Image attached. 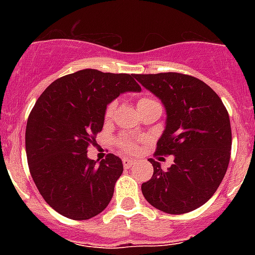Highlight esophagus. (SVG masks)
<instances>
[{"mask_svg": "<svg viewBox=\"0 0 255 255\" xmlns=\"http://www.w3.org/2000/svg\"><path fill=\"white\" fill-rule=\"evenodd\" d=\"M132 164H133V160L128 159V157H124L123 159V165L124 168H131Z\"/></svg>", "mask_w": 255, "mask_h": 255, "instance_id": "obj_1", "label": "esophagus"}]
</instances>
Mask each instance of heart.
I'll return each mask as SVG.
<instances>
[{
    "label": "heart",
    "instance_id": "heart-1",
    "mask_svg": "<svg viewBox=\"0 0 255 255\" xmlns=\"http://www.w3.org/2000/svg\"><path fill=\"white\" fill-rule=\"evenodd\" d=\"M151 102H155V100L148 99V98H141V99L139 100V104L151 103ZM115 108H116L115 102L108 106L107 110H106V118H107V119L114 115ZM119 144H120V147L123 148V151H126L127 153H133V152H136V149H137V143H136L135 140H132V139H120Z\"/></svg>",
    "mask_w": 255,
    "mask_h": 255
}]
</instances>
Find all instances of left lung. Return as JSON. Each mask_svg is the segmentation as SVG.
<instances>
[{"label": "left lung", "instance_id": "8db88e82", "mask_svg": "<svg viewBox=\"0 0 255 255\" xmlns=\"http://www.w3.org/2000/svg\"><path fill=\"white\" fill-rule=\"evenodd\" d=\"M135 78L167 112L156 153L174 156L167 170L149 160L153 174L141 184V192L161 212H192L213 196L226 173L232 149L229 114L220 96L197 78L178 73Z\"/></svg>", "mask_w": 255, "mask_h": 255}]
</instances>
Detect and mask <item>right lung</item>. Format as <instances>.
I'll list each match as a JSON object with an SVG mask.
<instances>
[{
    "label": "right lung",
    "instance_id": "obj_1",
    "mask_svg": "<svg viewBox=\"0 0 255 255\" xmlns=\"http://www.w3.org/2000/svg\"><path fill=\"white\" fill-rule=\"evenodd\" d=\"M135 74L85 69L54 81L30 112L26 155L45 201L71 220L103 212L123 173L118 156L88 159L87 147L102 131L107 106L126 92H140Z\"/></svg>",
    "mask_w": 255,
    "mask_h": 255
}]
</instances>
